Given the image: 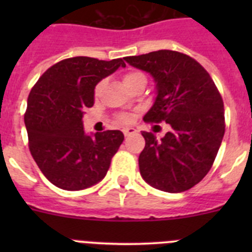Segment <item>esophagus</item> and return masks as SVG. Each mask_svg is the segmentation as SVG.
Instances as JSON below:
<instances>
[{"label": "esophagus", "instance_id": "obj_1", "mask_svg": "<svg viewBox=\"0 0 252 252\" xmlns=\"http://www.w3.org/2000/svg\"><path fill=\"white\" fill-rule=\"evenodd\" d=\"M136 132V130L133 127H126L124 128V135L125 136H131V135H133V133Z\"/></svg>", "mask_w": 252, "mask_h": 252}]
</instances>
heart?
<instances>
[{"mask_svg":"<svg viewBox=\"0 0 252 252\" xmlns=\"http://www.w3.org/2000/svg\"><path fill=\"white\" fill-rule=\"evenodd\" d=\"M140 77H144V74H142V73H140V72H128V73H126V74L124 75L125 86H126V84H128V83H131V82L135 81V79H137V78H140ZM98 90H99V86L97 87V92H98ZM130 120H131V117L128 115H122L121 117H120V121L124 122V124H127V122H130Z\"/></svg>","mask_w":252,"mask_h":252,"instance_id":"1","label":"heart"}]
</instances>
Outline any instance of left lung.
Wrapping results in <instances>:
<instances>
[{
  "mask_svg": "<svg viewBox=\"0 0 252 252\" xmlns=\"http://www.w3.org/2000/svg\"><path fill=\"white\" fill-rule=\"evenodd\" d=\"M125 60L149 73L157 83V98L144 121H165L170 126L160 140L142 131L145 148L139 157L140 174L162 192L188 190L206 177L221 146V94L206 69L179 51H151Z\"/></svg>",
  "mask_w": 252,
  "mask_h": 252,
  "instance_id": "8db88e82",
  "label": "left lung"
}]
</instances>
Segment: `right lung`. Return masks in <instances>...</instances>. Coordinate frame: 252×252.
Returning <instances> with one entry per match:
<instances>
[{
  "label": "right lung",
  "mask_w": 252,
  "mask_h": 252,
  "mask_svg": "<svg viewBox=\"0 0 252 252\" xmlns=\"http://www.w3.org/2000/svg\"><path fill=\"white\" fill-rule=\"evenodd\" d=\"M125 68L124 59H64L46 70L28 98L29 148L46 179L60 189L81 190L101 182L124 141L120 130L87 135L83 111L94 103V88Z\"/></svg>",
  "instance_id": "right-lung-1"
}]
</instances>
